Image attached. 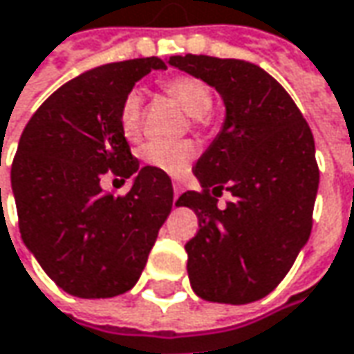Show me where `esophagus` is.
<instances>
[{
    "mask_svg": "<svg viewBox=\"0 0 354 354\" xmlns=\"http://www.w3.org/2000/svg\"><path fill=\"white\" fill-rule=\"evenodd\" d=\"M179 195H181V185H173V203H177Z\"/></svg>",
    "mask_w": 354,
    "mask_h": 354,
    "instance_id": "obj_1",
    "label": "esophagus"
}]
</instances>
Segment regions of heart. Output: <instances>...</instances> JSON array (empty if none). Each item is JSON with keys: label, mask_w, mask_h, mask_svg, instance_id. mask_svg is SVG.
Here are the masks:
<instances>
[{"label": "heart", "mask_w": 354, "mask_h": 354, "mask_svg": "<svg viewBox=\"0 0 354 354\" xmlns=\"http://www.w3.org/2000/svg\"><path fill=\"white\" fill-rule=\"evenodd\" d=\"M165 89L189 115H205L213 105V93L209 85L201 80H195L189 75L173 77L165 83ZM119 127L127 141L137 143L141 139L143 119H141V93L139 91H131L123 99L121 109H119ZM195 153H197L195 143L191 141H179V143H169V145L167 143H149L143 147L141 157L149 167L171 177H179L189 169Z\"/></svg>", "instance_id": "obj_1"}]
</instances>
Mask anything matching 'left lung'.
<instances>
[{"label":"left lung","mask_w":354,"mask_h":354,"mask_svg":"<svg viewBox=\"0 0 354 354\" xmlns=\"http://www.w3.org/2000/svg\"><path fill=\"white\" fill-rule=\"evenodd\" d=\"M167 63L205 81L225 105L221 131L195 165L203 193L177 201L199 219L185 245L191 289L213 303H253L283 281L309 241L319 189L313 133L283 85L255 63L191 53ZM223 188L234 201L219 209Z\"/></svg>","instance_id":"left-lung-1"}]
</instances>
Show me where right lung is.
I'll list each match as a JSON object with an SVG mask.
<instances>
[{
    "instance_id": "obj_1",
    "label": "right lung",
    "mask_w": 354,
    "mask_h": 354,
    "mask_svg": "<svg viewBox=\"0 0 354 354\" xmlns=\"http://www.w3.org/2000/svg\"><path fill=\"white\" fill-rule=\"evenodd\" d=\"M157 57L107 63L67 81L29 119L11 165V191L29 253L65 292L107 299L129 291L173 209L169 175L139 167L119 109ZM111 170L132 177L123 198L105 194Z\"/></svg>"
}]
</instances>
